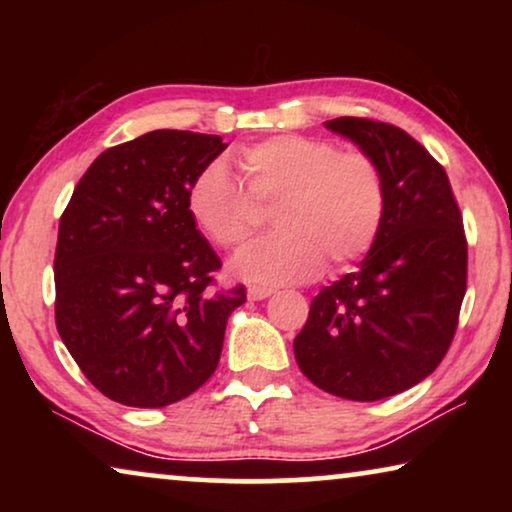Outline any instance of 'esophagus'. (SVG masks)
<instances>
[{
	"label": "esophagus",
	"instance_id": "obj_1",
	"mask_svg": "<svg viewBox=\"0 0 512 512\" xmlns=\"http://www.w3.org/2000/svg\"><path fill=\"white\" fill-rule=\"evenodd\" d=\"M272 293H275V291L263 289V286H249L247 296H249V300H265V298H270Z\"/></svg>",
	"mask_w": 512,
	"mask_h": 512
}]
</instances>
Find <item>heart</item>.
Segmentation results:
<instances>
[{"label":"heart","instance_id":"heart-1","mask_svg":"<svg viewBox=\"0 0 512 512\" xmlns=\"http://www.w3.org/2000/svg\"><path fill=\"white\" fill-rule=\"evenodd\" d=\"M240 181L226 163L202 167L186 193L188 214L216 247H237L261 223V205H277V235L233 258L230 270L249 284L310 282L328 261L347 268L380 235L387 181L363 151H340L328 139L282 135L242 151Z\"/></svg>","mask_w":512,"mask_h":512}]
</instances>
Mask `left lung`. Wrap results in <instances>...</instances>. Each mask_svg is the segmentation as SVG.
<instances>
[{"label":"left lung","mask_w":512,"mask_h":512,"mask_svg":"<svg viewBox=\"0 0 512 512\" xmlns=\"http://www.w3.org/2000/svg\"><path fill=\"white\" fill-rule=\"evenodd\" d=\"M326 128L380 163L387 212L359 270L314 296L293 354L328 394L380 401L429 377L450 349L466 293L464 221L443 165L408 132L354 116Z\"/></svg>","instance_id":"left-lung-1"}]
</instances>
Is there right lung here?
Returning <instances> with one entry per match:
<instances>
[{
  "instance_id": "obj_1",
  "label": "right lung",
  "mask_w": 512,
  "mask_h": 512,
  "mask_svg": "<svg viewBox=\"0 0 512 512\" xmlns=\"http://www.w3.org/2000/svg\"><path fill=\"white\" fill-rule=\"evenodd\" d=\"M226 146L186 130L111 146L60 216L55 326L111 401L165 408L219 366L228 317L247 291H212L221 261L195 228L186 193Z\"/></svg>"
}]
</instances>
